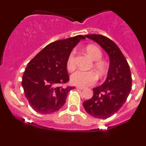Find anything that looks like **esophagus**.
Segmentation results:
<instances>
[{
  "instance_id": "1",
  "label": "esophagus",
  "mask_w": 146,
  "mask_h": 146,
  "mask_svg": "<svg viewBox=\"0 0 146 146\" xmlns=\"http://www.w3.org/2000/svg\"><path fill=\"white\" fill-rule=\"evenodd\" d=\"M76 88H78V89H80V90H83L84 89V87H82V86H77Z\"/></svg>"
}]
</instances>
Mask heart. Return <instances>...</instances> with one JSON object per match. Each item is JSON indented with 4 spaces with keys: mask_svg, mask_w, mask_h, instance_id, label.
<instances>
[{
    "mask_svg": "<svg viewBox=\"0 0 146 146\" xmlns=\"http://www.w3.org/2000/svg\"><path fill=\"white\" fill-rule=\"evenodd\" d=\"M86 52L93 61H97L93 64V68L100 76H103L107 71L106 64L100 61L102 58L101 50L98 46L90 44L86 47ZM66 68L69 71H72L75 68V51H73L68 55L66 61ZM97 80L96 75L92 71H78L73 73L71 76V81L73 84L81 86H86L93 84Z\"/></svg>",
    "mask_w": 146,
    "mask_h": 146,
    "instance_id": "b5f03b06",
    "label": "heart"
}]
</instances>
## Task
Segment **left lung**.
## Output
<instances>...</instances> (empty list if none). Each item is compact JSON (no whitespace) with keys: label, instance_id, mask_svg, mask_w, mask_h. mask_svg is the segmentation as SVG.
Wrapping results in <instances>:
<instances>
[{"label":"left lung","instance_id":"obj_1","mask_svg":"<svg viewBox=\"0 0 146 146\" xmlns=\"http://www.w3.org/2000/svg\"><path fill=\"white\" fill-rule=\"evenodd\" d=\"M98 43L108 53L109 68L105 82L93 88V95L84 102L86 113L98 119H105L116 113L124 104L132 87L130 67L121 50L113 40L102 35H86Z\"/></svg>","mask_w":146,"mask_h":146}]
</instances>
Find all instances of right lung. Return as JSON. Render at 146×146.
Returning <instances> with one entry per match:
<instances>
[{
  "instance_id": "obj_1",
  "label": "right lung",
  "mask_w": 146,
  "mask_h": 146,
  "mask_svg": "<svg viewBox=\"0 0 146 146\" xmlns=\"http://www.w3.org/2000/svg\"><path fill=\"white\" fill-rule=\"evenodd\" d=\"M83 36L50 43L28 63L23 75L25 95L35 111L49 114L60 110L66 102L70 90L62 84L69 80L66 61L68 55Z\"/></svg>"
}]
</instances>
